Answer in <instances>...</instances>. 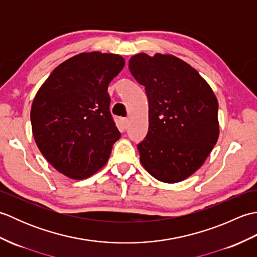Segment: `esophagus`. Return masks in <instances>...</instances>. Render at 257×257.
Returning a JSON list of instances; mask_svg holds the SVG:
<instances>
[{
    "label": "esophagus",
    "mask_w": 257,
    "mask_h": 257,
    "mask_svg": "<svg viewBox=\"0 0 257 257\" xmlns=\"http://www.w3.org/2000/svg\"><path fill=\"white\" fill-rule=\"evenodd\" d=\"M120 122H121V125L123 129H127L128 128V123H129V120L127 118H122L121 120H120Z\"/></svg>",
    "instance_id": "esophagus-1"
}]
</instances>
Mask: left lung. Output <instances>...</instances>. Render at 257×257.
<instances>
[{
	"label": "left lung",
	"mask_w": 257,
	"mask_h": 257,
	"mask_svg": "<svg viewBox=\"0 0 257 257\" xmlns=\"http://www.w3.org/2000/svg\"><path fill=\"white\" fill-rule=\"evenodd\" d=\"M129 69L149 101V130L138 145L141 165L159 181H183L219 139L214 92L196 69L169 54H137Z\"/></svg>",
	"instance_id": "obj_1"
}]
</instances>
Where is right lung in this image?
Wrapping results in <instances>:
<instances>
[{
    "mask_svg": "<svg viewBox=\"0 0 257 257\" xmlns=\"http://www.w3.org/2000/svg\"><path fill=\"white\" fill-rule=\"evenodd\" d=\"M123 66L117 54L80 53L58 65L38 89L31 109L33 136L64 176L87 179L107 163L120 138L107 90Z\"/></svg>",
    "mask_w": 257,
    "mask_h": 257,
    "instance_id": "right-lung-1",
    "label": "right lung"
}]
</instances>
